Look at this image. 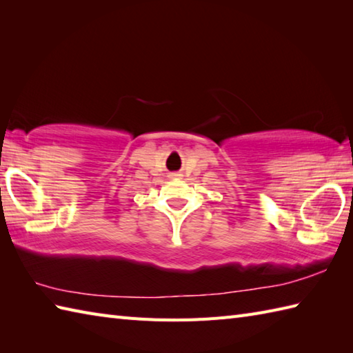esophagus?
I'll use <instances>...</instances> for the list:
<instances>
[{"instance_id": "1", "label": "esophagus", "mask_w": 353, "mask_h": 353, "mask_svg": "<svg viewBox=\"0 0 353 353\" xmlns=\"http://www.w3.org/2000/svg\"><path fill=\"white\" fill-rule=\"evenodd\" d=\"M177 176H179V174H172V177H177Z\"/></svg>"}]
</instances>
